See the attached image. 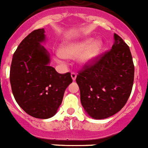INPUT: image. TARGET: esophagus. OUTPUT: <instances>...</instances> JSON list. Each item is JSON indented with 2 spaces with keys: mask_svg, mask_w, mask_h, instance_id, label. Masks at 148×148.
Returning <instances> with one entry per match:
<instances>
[{
  "mask_svg": "<svg viewBox=\"0 0 148 148\" xmlns=\"http://www.w3.org/2000/svg\"><path fill=\"white\" fill-rule=\"evenodd\" d=\"M71 77L73 79V80H74L77 77V74L75 72H71Z\"/></svg>",
  "mask_w": 148,
  "mask_h": 148,
  "instance_id": "34e87169",
  "label": "esophagus"
}]
</instances>
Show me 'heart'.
<instances>
[{
    "mask_svg": "<svg viewBox=\"0 0 148 148\" xmlns=\"http://www.w3.org/2000/svg\"><path fill=\"white\" fill-rule=\"evenodd\" d=\"M101 49V42L99 41L94 42L92 39L67 42L61 47L60 52L58 53V58L59 60H64L66 57L76 58L80 55L79 58L80 63L87 64L99 55Z\"/></svg>",
    "mask_w": 148,
    "mask_h": 148,
    "instance_id": "obj_1",
    "label": "heart"
}]
</instances>
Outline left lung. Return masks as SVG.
Listing matches in <instances>:
<instances>
[{
	"label": "left lung",
	"mask_w": 148,
	"mask_h": 148,
	"mask_svg": "<svg viewBox=\"0 0 148 148\" xmlns=\"http://www.w3.org/2000/svg\"><path fill=\"white\" fill-rule=\"evenodd\" d=\"M112 49L85 64L76 82L85 111L95 119L113 116L128 101L134 82V66L128 45L114 34Z\"/></svg>",
	"instance_id": "left-lung-1"
}]
</instances>
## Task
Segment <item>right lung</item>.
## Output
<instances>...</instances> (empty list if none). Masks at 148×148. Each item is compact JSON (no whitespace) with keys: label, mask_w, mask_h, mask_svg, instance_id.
Wrapping results in <instances>:
<instances>
[{"label":"right lung","mask_w":148,"mask_h":148,"mask_svg":"<svg viewBox=\"0 0 148 148\" xmlns=\"http://www.w3.org/2000/svg\"><path fill=\"white\" fill-rule=\"evenodd\" d=\"M44 29H35L20 43L12 59L10 81L18 105L37 119L53 116L73 81L70 72L58 74L49 65V53L41 45Z\"/></svg>","instance_id":"1"}]
</instances>
